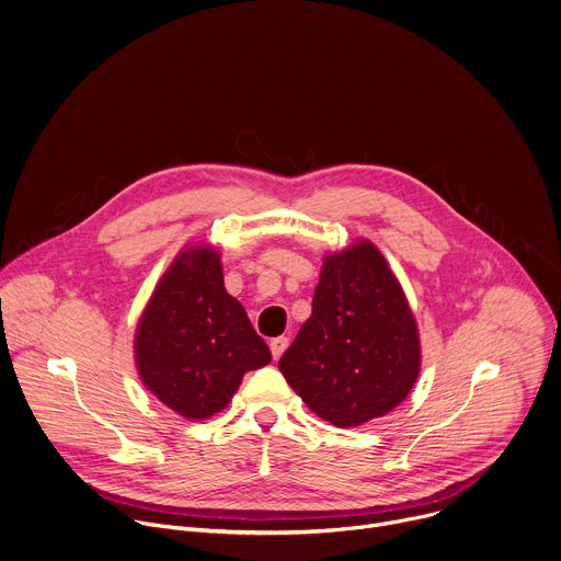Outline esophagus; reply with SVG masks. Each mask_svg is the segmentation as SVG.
Returning a JSON list of instances; mask_svg holds the SVG:
<instances>
[{
    "label": "esophagus",
    "mask_w": 561,
    "mask_h": 561,
    "mask_svg": "<svg viewBox=\"0 0 561 561\" xmlns=\"http://www.w3.org/2000/svg\"><path fill=\"white\" fill-rule=\"evenodd\" d=\"M289 346V337H285V335H280V337H274L272 342H270V348H272V357L274 359H278L283 353H285V348Z\"/></svg>",
    "instance_id": "1"
}]
</instances>
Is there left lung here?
Segmentation results:
<instances>
[{"label":"left lung","instance_id":"8db88e82","mask_svg":"<svg viewBox=\"0 0 561 561\" xmlns=\"http://www.w3.org/2000/svg\"><path fill=\"white\" fill-rule=\"evenodd\" d=\"M296 394L335 427L394 410L421 373V340L388 261L366 239L322 261L309 320L278 362Z\"/></svg>","mask_w":561,"mask_h":561}]
</instances>
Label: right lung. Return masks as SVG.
<instances>
[{"label":"right lung","mask_w":561,"mask_h":561,"mask_svg":"<svg viewBox=\"0 0 561 561\" xmlns=\"http://www.w3.org/2000/svg\"><path fill=\"white\" fill-rule=\"evenodd\" d=\"M134 355L147 390L188 421L221 412L243 375L272 359L243 305L226 291L210 243L184 248L162 274L138 320Z\"/></svg>","instance_id":"add662e5"}]
</instances>
